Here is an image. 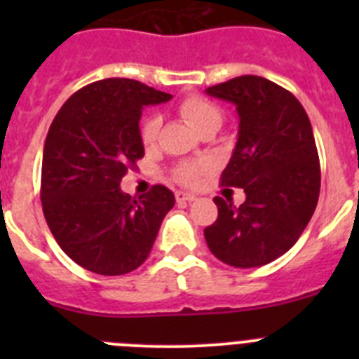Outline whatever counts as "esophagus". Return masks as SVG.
<instances>
[{
    "label": "esophagus",
    "instance_id": "1",
    "mask_svg": "<svg viewBox=\"0 0 359 359\" xmlns=\"http://www.w3.org/2000/svg\"><path fill=\"white\" fill-rule=\"evenodd\" d=\"M196 199L194 194H189V192H183V190H177L176 192V201L177 203H192Z\"/></svg>",
    "mask_w": 359,
    "mask_h": 359
}]
</instances>
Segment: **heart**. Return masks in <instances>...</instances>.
<instances>
[{"instance_id": "heart-1", "label": "heart", "mask_w": 359, "mask_h": 359, "mask_svg": "<svg viewBox=\"0 0 359 359\" xmlns=\"http://www.w3.org/2000/svg\"><path fill=\"white\" fill-rule=\"evenodd\" d=\"M177 113L187 120V122L196 129L201 131L207 126H217L221 128L223 123V113L215 104L210 100L201 97H187L183 98L180 106H177ZM161 120L158 115H147L140 126V138L142 144L145 147L156 144L158 135H160ZM207 172V165L198 163V161H189V163L177 165L174 169V177L183 185H194L203 174Z\"/></svg>"}]
</instances>
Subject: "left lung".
Instances as JSON below:
<instances>
[{
  "instance_id": "obj_1",
  "label": "left lung",
  "mask_w": 359,
  "mask_h": 359,
  "mask_svg": "<svg viewBox=\"0 0 359 359\" xmlns=\"http://www.w3.org/2000/svg\"><path fill=\"white\" fill-rule=\"evenodd\" d=\"M236 104L239 136L221 185L244 189L246 201L214 198L219 215L205 228L210 252L233 268L275 261L302 236L320 196V160L309 116L297 97L257 75L207 88Z\"/></svg>"
}]
</instances>
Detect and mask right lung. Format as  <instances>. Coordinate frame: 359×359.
Returning a JSON list of instances; mask_svg holds the SVG:
<instances>
[{
  "label": "right lung",
  "instance_id": "obj_1",
  "mask_svg": "<svg viewBox=\"0 0 359 359\" xmlns=\"http://www.w3.org/2000/svg\"><path fill=\"white\" fill-rule=\"evenodd\" d=\"M170 98L133 79H104L73 93L50 126L41 170L44 219L62 252L88 271L115 277L144 264L174 207L163 185L138 199L120 190L144 158L142 109Z\"/></svg>",
  "mask_w": 359,
  "mask_h": 359
}]
</instances>
